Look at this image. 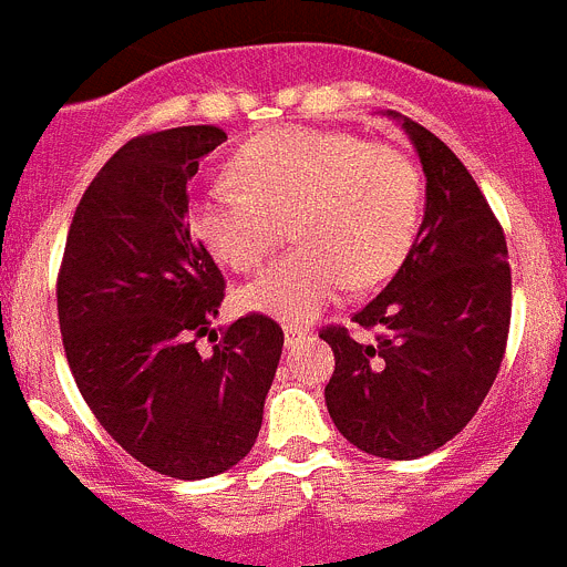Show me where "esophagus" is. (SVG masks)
Masks as SVG:
<instances>
[{
  "label": "esophagus",
  "mask_w": 567,
  "mask_h": 567,
  "mask_svg": "<svg viewBox=\"0 0 567 567\" xmlns=\"http://www.w3.org/2000/svg\"><path fill=\"white\" fill-rule=\"evenodd\" d=\"M284 340H287V348L300 346V342L309 340V329H303V326H284Z\"/></svg>",
  "instance_id": "esophagus-1"
}]
</instances>
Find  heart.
<instances>
[{"label":"heart","mask_w":567,"mask_h":567,"mask_svg":"<svg viewBox=\"0 0 567 567\" xmlns=\"http://www.w3.org/2000/svg\"><path fill=\"white\" fill-rule=\"evenodd\" d=\"M236 188L199 190L188 225L216 261L256 272L289 219L298 247L238 292L252 315L309 323L354 280L388 278L413 247L422 179L404 154L357 134L284 126L238 145Z\"/></svg>","instance_id":"b5f03b06"}]
</instances>
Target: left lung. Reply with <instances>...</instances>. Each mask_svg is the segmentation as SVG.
<instances>
[{"label": "left lung", "mask_w": 567, "mask_h": 567, "mask_svg": "<svg viewBox=\"0 0 567 567\" xmlns=\"http://www.w3.org/2000/svg\"><path fill=\"white\" fill-rule=\"evenodd\" d=\"M424 171V219L402 267L354 315L377 342L326 329L331 422L362 453L413 461L470 424L489 393L512 320L506 236L484 194L433 132L388 112Z\"/></svg>", "instance_id": "left-lung-1"}]
</instances>
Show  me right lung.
Segmentation results:
<instances>
[{"label": "right lung", "mask_w": 567, "mask_h": 567, "mask_svg": "<svg viewBox=\"0 0 567 567\" xmlns=\"http://www.w3.org/2000/svg\"><path fill=\"white\" fill-rule=\"evenodd\" d=\"M216 126L128 140L83 194L59 272L66 362L97 422L159 475L236 466L261 430L284 331L264 315L219 329L225 278L188 227V182ZM217 346L199 355L195 340Z\"/></svg>", "instance_id": "right-lung-1"}]
</instances>
